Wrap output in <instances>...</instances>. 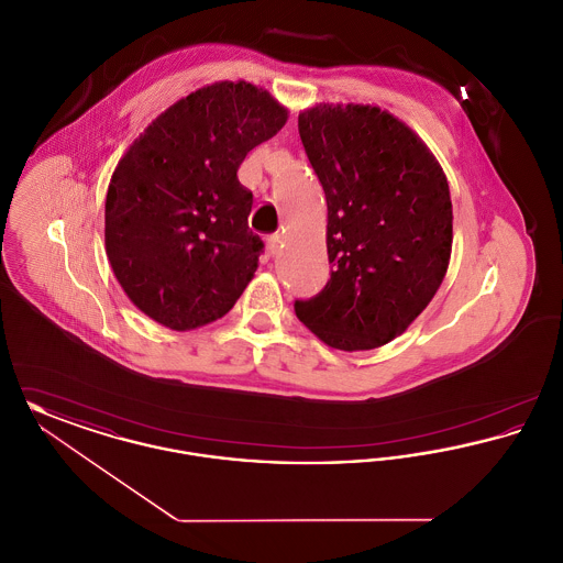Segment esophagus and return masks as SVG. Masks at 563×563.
<instances>
[{
  "instance_id": "34e87169",
  "label": "esophagus",
  "mask_w": 563,
  "mask_h": 563,
  "mask_svg": "<svg viewBox=\"0 0 563 563\" xmlns=\"http://www.w3.org/2000/svg\"><path fill=\"white\" fill-rule=\"evenodd\" d=\"M280 242H283V236H280V234H269V236H268L269 255H276V253H278V251H280Z\"/></svg>"
}]
</instances>
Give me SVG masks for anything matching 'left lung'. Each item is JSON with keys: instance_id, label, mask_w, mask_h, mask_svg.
I'll use <instances>...</instances> for the list:
<instances>
[{"instance_id": "8db88e82", "label": "left lung", "mask_w": 563, "mask_h": 563, "mask_svg": "<svg viewBox=\"0 0 563 563\" xmlns=\"http://www.w3.org/2000/svg\"><path fill=\"white\" fill-rule=\"evenodd\" d=\"M299 136L327 198L331 278L295 299L297 319L338 350H372L409 327L452 255L448 179L427 145L369 106L299 113Z\"/></svg>"}]
</instances>
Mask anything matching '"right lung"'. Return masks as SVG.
I'll list each match as a JSON object with an SVG mask.
<instances>
[{"instance_id":"1","label":"right lung","mask_w":563,"mask_h":563,"mask_svg":"<svg viewBox=\"0 0 563 563\" xmlns=\"http://www.w3.org/2000/svg\"><path fill=\"white\" fill-rule=\"evenodd\" d=\"M287 122L246 81L205 86L166 109L118 162L106 249L124 294L175 331L217 321L253 278L264 242L249 230L244 156Z\"/></svg>"}]
</instances>
